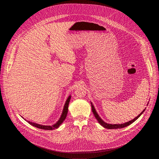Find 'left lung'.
I'll use <instances>...</instances> for the list:
<instances>
[{"label": "left lung", "mask_w": 159, "mask_h": 159, "mask_svg": "<svg viewBox=\"0 0 159 159\" xmlns=\"http://www.w3.org/2000/svg\"><path fill=\"white\" fill-rule=\"evenodd\" d=\"M91 109H92L93 113L94 114L95 117L96 118V119L97 120L98 123L101 124L102 126H103L104 128H107V129H119V128H123L124 127H126V126H129V125H130L131 124H132L133 122H134L137 119H138V118L140 117V116L144 113V111L146 110V108H145V109L143 111H142L137 116H136V117L133 119V120H129V122H127L124 123V124H108V123L105 122L101 117H100V116L97 113V111L95 110V108L93 104H92V102H91Z\"/></svg>", "instance_id": "8db88e82"}]
</instances>
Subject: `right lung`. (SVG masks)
I'll use <instances>...</instances> for the list:
<instances>
[{"label":"right lung","instance_id":"right-lung-1","mask_svg":"<svg viewBox=\"0 0 159 159\" xmlns=\"http://www.w3.org/2000/svg\"><path fill=\"white\" fill-rule=\"evenodd\" d=\"M70 99H71V95H70L66 100V101L65 104H64V107H63V110H62L61 117L59 118V119H58V120L55 124H53L52 126H45V125L39 124H37V123H35V122H32L28 121L25 119H24V120H26V122H28L30 124H31V126H35V127H36L37 128H39V129H46V130H53V129H57L61 126V124L63 122V121L66 118V116H67V114H68V105H69V103H70Z\"/></svg>","mask_w":159,"mask_h":159}]
</instances>
